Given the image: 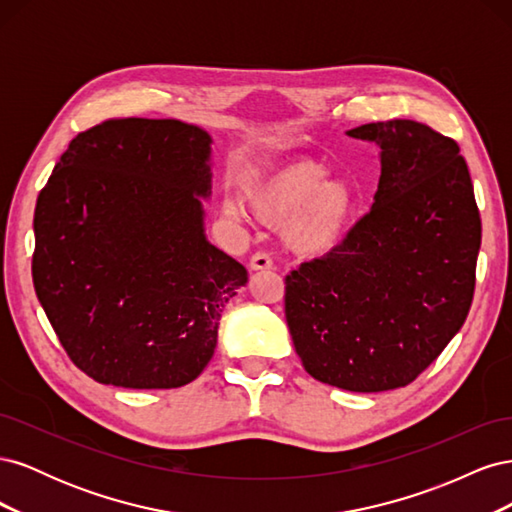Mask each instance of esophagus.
I'll return each mask as SVG.
<instances>
[{"mask_svg": "<svg viewBox=\"0 0 512 512\" xmlns=\"http://www.w3.org/2000/svg\"><path fill=\"white\" fill-rule=\"evenodd\" d=\"M273 267L271 258L265 254V252H256L252 258H250V269L252 271H267Z\"/></svg>", "mask_w": 512, "mask_h": 512, "instance_id": "obj_1", "label": "esophagus"}]
</instances>
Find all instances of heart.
Here are the masks:
<instances>
[{"mask_svg": "<svg viewBox=\"0 0 512 512\" xmlns=\"http://www.w3.org/2000/svg\"><path fill=\"white\" fill-rule=\"evenodd\" d=\"M327 166L314 158H297L256 175L245 188L247 207L265 224H282V239L299 256L333 250L352 220L354 185L344 177H327ZM232 218H245L239 200L224 205Z\"/></svg>", "mask_w": 512, "mask_h": 512, "instance_id": "b5f03b06", "label": "heart"}]
</instances>
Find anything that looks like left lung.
<instances>
[{
    "label": "left lung",
    "mask_w": 512,
    "mask_h": 512,
    "mask_svg": "<svg viewBox=\"0 0 512 512\" xmlns=\"http://www.w3.org/2000/svg\"><path fill=\"white\" fill-rule=\"evenodd\" d=\"M380 147L371 211L286 275V322L312 378L354 393L410 384L470 312L480 213L453 138L391 119L346 132Z\"/></svg>",
    "instance_id": "left-lung-1"
}]
</instances>
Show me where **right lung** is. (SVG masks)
<instances>
[{
	"instance_id": "add662e5",
	"label": "right lung",
	"mask_w": 512,
	"mask_h": 512,
	"mask_svg": "<svg viewBox=\"0 0 512 512\" xmlns=\"http://www.w3.org/2000/svg\"><path fill=\"white\" fill-rule=\"evenodd\" d=\"M209 160L203 128L108 119L72 138L38 196V301L100 384L177 389L211 361L247 271L207 241Z\"/></svg>"
}]
</instances>
